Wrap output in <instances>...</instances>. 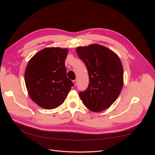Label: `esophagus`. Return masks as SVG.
<instances>
[{
  "label": "esophagus",
  "mask_w": 155,
  "mask_h": 155,
  "mask_svg": "<svg viewBox=\"0 0 155 155\" xmlns=\"http://www.w3.org/2000/svg\"><path fill=\"white\" fill-rule=\"evenodd\" d=\"M73 83H74V85L76 86V84H77V80H76V79H75V80H73Z\"/></svg>",
  "instance_id": "1"
}]
</instances>
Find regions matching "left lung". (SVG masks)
Here are the masks:
<instances>
[{
    "instance_id": "8db88e82",
    "label": "left lung",
    "mask_w": 155,
    "mask_h": 155,
    "mask_svg": "<svg viewBox=\"0 0 155 155\" xmlns=\"http://www.w3.org/2000/svg\"><path fill=\"white\" fill-rule=\"evenodd\" d=\"M76 51L86 65L90 82L86 91L79 93L83 104L92 112L108 109L124 85L123 66L118 55L98 44L79 46Z\"/></svg>"
}]
</instances>
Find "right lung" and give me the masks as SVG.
<instances>
[{"label": "right lung", "instance_id": "1", "mask_svg": "<svg viewBox=\"0 0 155 155\" xmlns=\"http://www.w3.org/2000/svg\"><path fill=\"white\" fill-rule=\"evenodd\" d=\"M68 51L67 48H45L27 64L25 80L28 92L33 101L45 109L61 105L74 85L64 65Z\"/></svg>", "mask_w": 155, "mask_h": 155}]
</instances>
